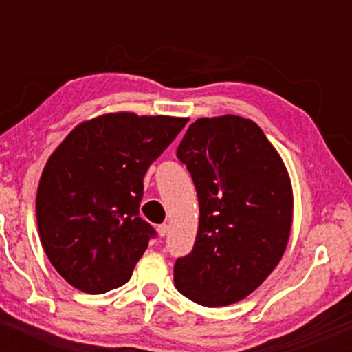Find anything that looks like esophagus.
I'll return each instance as SVG.
<instances>
[{
  "instance_id": "obj_1",
  "label": "esophagus",
  "mask_w": 352,
  "mask_h": 352,
  "mask_svg": "<svg viewBox=\"0 0 352 352\" xmlns=\"http://www.w3.org/2000/svg\"><path fill=\"white\" fill-rule=\"evenodd\" d=\"M168 223H162V225H159V228H157V232H159V235L160 236H167V233H168Z\"/></svg>"
}]
</instances>
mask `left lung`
Wrapping results in <instances>:
<instances>
[{"mask_svg": "<svg viewBox=\"0 0 352 352\" xmlns=\"http://www.w3.org/2000/svg\"><path fill=\"white\" fill-rule=\"evenodd\" d=\"M199 195L192 253L173 266L175 288L207 308L252 294L281 261L293 227L286 165L258 124L201 117L177 148Z\"/></svg>", "mask_w": 352, "mask_h": 352, "instance_id": "8db88e82", "label": "left lung"}]
</instances>
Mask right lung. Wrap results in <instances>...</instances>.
<instances>
[{
    "label": "right lung",
    "mask_w": 352,
    "mask_h": 352,
    "mask_svg": "<svg viewBox=\"0 0 352 352\" xmlns=\"http://www.w3.org/2000/svg\"><path fill=\"white\" fill-rule=\"evenodd\" d=\"M187 117L109 112L76 125L36 195L44 253L71 286L102 294L131 280L153 228L139 217L144 175Z\"/></svg>",
    "instance_id": "1"
}]
</instances>
